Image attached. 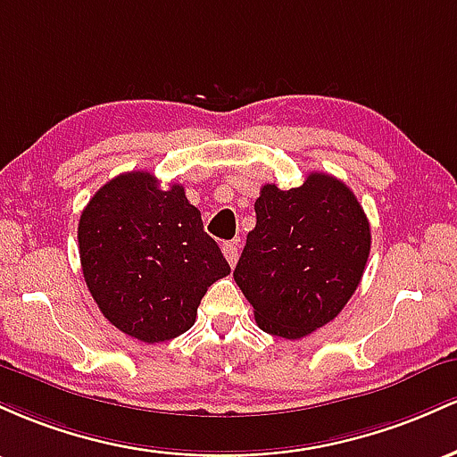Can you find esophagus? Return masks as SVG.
Listing matches in <instances>:
<instances>
[{
  "label": "esophagus",
  "mask_w": 457,
  "mask_h": 457,
  "mask_svg": "<svg viewBox=\"0 0 457 457\" xmlns=\"http://www.w3.org/2000/svg\"><path fill=\"white\" fill-rule=\"evenodd\" d=\"M222 253H224V256H227V261H228L230 268H235V263H237V256H239L237 242H227V244H222Z\"/></svg>",
  "instance_id": "esophagus-1"
}]
</instances>
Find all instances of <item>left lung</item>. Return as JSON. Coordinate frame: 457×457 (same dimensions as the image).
<instances>
[{
  "label": "left lung",
  "mask_w": 457,
  "mask_h": 457,
  "mask_svg": "<svg viewBox=\"0 0 457 457\" xmlns=\"http://www.w3.org/2000/svg\"><path fill=\"white\" fill-rule=\"evenodd\" d=\"M256 227L233 271L268 335L302 339L335 320L361 285L371 228L339 179L311 172L300 187H261Z\"/></svg>",
  "instance_id": "obj_1"
}]
</instances>
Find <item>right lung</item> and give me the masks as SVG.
Listing matches in <instances>:
<instances>
[{"label":"right lung","mask_w":457,"mask_h":457,"mask_svg":"<svg viewBox=\"0 0 457 457\" xmlns=\"http://www.w3.org/2000/svg\"><path fill=\"white\" fill-rule=\"evenodd\" d=\"M79 259L112 326L145 343L170 341L196 321L203 295L230 274L186 189L151 172L118 174L81 212Z\"/></svg>","instance_id":"obj_1"}]
</instances>
